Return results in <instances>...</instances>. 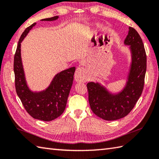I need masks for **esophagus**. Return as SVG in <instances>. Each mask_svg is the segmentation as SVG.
Here are the masks:
<instances>
[{"mask_svg":"<svg viewBox=\"0 0 159 159\" xmlns=\"http://www.w3.org/2000/svg\"><path fill=\"white\" fill-rule=\"evenodd\" d=\"M74 78L77 82H86L88 80V77H87L85 71L82 67H77Z\"/></svg>","mask_w":159,"mask_h":159,"instance_id":"obj_1","label":"esophagus"}]
</instances>
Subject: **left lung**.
<instances>
[{
  "mask_svg": "<svg viewBox=\"0 0 159 159\" xmlns=\"http://www.w3.org/2000/svg\"><path fill=\"white\" fill-rule=\"evenodd\" d=\"M124 44L129 46L132 58L124 88L116 94H112L98 83L87 84L91 110L103 120H115L127 116L134 107L143 89L147 57L141 36L133 27H129Z\"/></svg>",
  "mask_w": 159,
  "mask_h": 159,
  "instance_id": "1",
  "label": "left lung"
}]
</instances>
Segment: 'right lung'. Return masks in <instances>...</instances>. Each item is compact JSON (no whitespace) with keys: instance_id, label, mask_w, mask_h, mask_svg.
<instances>
[{"instance_id":"obj_1","label":"right lung","mask_w":159,"mask_h":159,"mask_svg":"<svg viewBox=\"0 0 159 159\" xmlns=\"http://www.w3.org/2000/svg\"><path fill=\"white\" fill-rule=\"evenodd\" d=\"M58 18V16H56L41 20L52 21ZM36 24L34 23L26 28L18 43L14 60L16 91L25 109L31 116L35 119L50 121L63 113L73 84L76 68L72 67L58 73L52 79L50 85L43 91L33 92L30 90L26 82L22 63L20 43Z\"/></svg>"}]
</instances>
